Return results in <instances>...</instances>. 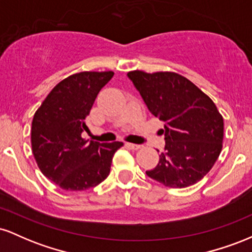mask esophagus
Masks as SVG:
<instances>
[{
  "instance_id": "obj_1",
  "label": "esophagus",
  "mask_w": 252,
  "mask_h": 252,
  "mask_svg": "<svg viewBox=\"0 0 252 252\" xmlns=\"http://www.w3.org/2000/svg\"><path fill=\"white\" fill-rule=\"evenodd\" d=\"M126 146H128L130 149H134V150L142 148V146H141V144H135V143H126Z\"/></svg>"
}]
</instances>
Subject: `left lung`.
I'll list each match as a JSON object with an SVG mask.
<instances>
[{
  "label": "left lung",
  "instance_id": "left-lung-1",
  "mask_svg": "<svg viewBox=\"0 0 252 252\" xmlns=\"http://www.w3.org/2000/svg\"><path fill=\"white\" fill-rule=\"evenodd\" d=\"M149 111L164 122L166 147L147 175L173 189H185L210 172L222 148L224 120L213 100L175 72H128Z\"/></svg>",
  "mask_w": 252,
  "mask_h": 252
}]
</instances>
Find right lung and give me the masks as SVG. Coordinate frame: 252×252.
<instances>
[{
    "label": "right lung",
    "instance_id": "add662e5",
    "mask_svg": "<svg viewBox=\"0 0 252 252\" xmlns=\"http://www.w3.org/2000/svg\"><path fill=\"white\" fill-rule=\"evenodd\" d=\"M112 71H84L54 86L34 114L32 152L37 167L65 190H85L108 178L112 158L123 142L99 143L82 137L98 92Z\"/></svg>",
    "mask_w": 252,
    "mask_h": 252
}]
</instances>
